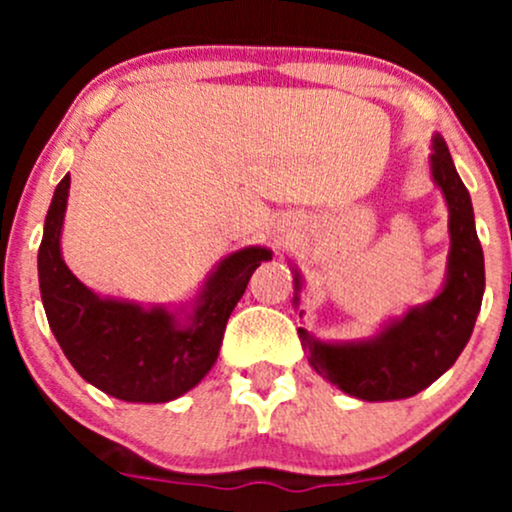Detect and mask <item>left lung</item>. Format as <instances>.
<instances>
[{
    "instance_id": "obj_1",
    "label": "left lung",
    "mask_w": 512,
    "mask_h": 512,
    "mask_svg": "<svg viewBox=\"0 0 512 512\" xmlns=\"http://www.w3.org/2000/svg\"><path fill=\"white\" fill-rule=\"evenodd\" d=\"M431 173L450 211L448 279L433 301L392 320L368 342L327 344L298 330L301 344L322 378L366 402L404 399L421 392L448 370L472 337L484 296V252L474 228L467 187L457 175L448 144L433 137ZM296 291L301 289L298 274Z\"/></svg>"
}]
</instances>
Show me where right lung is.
Masks as SVG:
<instances>
[{"mask_svg": "<svg viewBox=\"0 0 512 512\" xmlns=\"http://www.w3.org/2000/svg\"><path fill=\"white\" fill-rule=\"evenodd\" d=\"M69 175L57 185L38 250V279L50 330L76 373L125 402H170L192 390L219 356L226 322L260 262L272 250L243 248L219 264L182 320L86 289L62 260L60 236Z\"/></svg>", "mask_w": 512, "mask_h": 512, "instance_id": "1", "label": "right lung"}]
</instances>
